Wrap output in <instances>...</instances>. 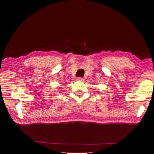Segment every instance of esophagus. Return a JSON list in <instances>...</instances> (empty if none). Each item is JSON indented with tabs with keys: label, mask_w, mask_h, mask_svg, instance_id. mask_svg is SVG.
I'll use <instances>...</instances> for the list:
<instances>
[{
	"label": "esophagus",
	"mask_w": 154,
	"mask_h": 154,
	"mask_svg": "<svg viewBox=\"0 0 154 154\" xmlns=\"http://www.w3.org/2000/svg\"><path fill=\"white\" fill-rule=\"evenodd\" d=\"M77 81H79V82H82V81H83V79L82 77H78L77 79Z\"/></svg>",
	"instance_id": "34e87169"
}]
</instances>
